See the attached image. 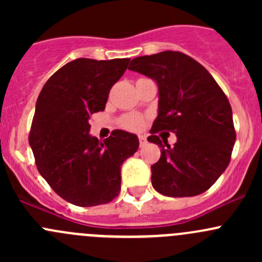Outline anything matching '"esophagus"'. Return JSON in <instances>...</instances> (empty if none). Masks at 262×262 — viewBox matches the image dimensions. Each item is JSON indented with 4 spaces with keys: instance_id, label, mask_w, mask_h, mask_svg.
I'll list each match as a JSON object with an SVG mask.
<instances>
[{
    "instance_id": "esophagus-1",
    "label": "esophagus",
    "mask_w": 262,
    "mask_h": 262,
    "mask_svg": "<svg viewBox=\"0 0 262 262\" xmlns=\"http://www.w3.org/2000/svg\"><path fill=\"white\" fill-rule=\"evenodd\" d=\"M147 144V139H146V137H143V136H141L139 137V146L141 147H144Z\"/></svg>"
}]
</instances>
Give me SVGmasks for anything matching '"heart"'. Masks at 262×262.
Returning <instances> with one entry per match:
<instances>
[{"label":"heart","instance_id":"b5f03b06","mask_svg":"<svg viewBox=\"0 0 262 262\" xmlns=\"http://www.w3.org/2000/svg\"><path fill=\"white\" fill-rule=\"evenodd\" d=\"M120 125L123 126L124 129H126V130L137 132V130H141V129L143 128L144 121L139 115L128 114V115H124L123 118L120 119Z\"/></svg>","mask_w":262,"mask_h":262}]
</instances>
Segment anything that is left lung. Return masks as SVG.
<instances>
[{
    "label": "left lung",
    "mask_w": 262,
    "mask_h": 262,
    "mask_svg": "<svg viewBox=\"0 0 262 262\" xmlns=\"http://www.w3.org/2000/svg\"><path fill=\"white\" fill-rule=\"evenodd\" d=\"M129 70L158 84V115L148 142L162 147L150 166L152 185L166 196H195L207 191L224 172L236 142L232 107L209 72L181 52L134 58ZM172 131L178 142L170 146L158 138Z\"/></svg>",
    "instance_id": "8db88e82"
}]
</instances>
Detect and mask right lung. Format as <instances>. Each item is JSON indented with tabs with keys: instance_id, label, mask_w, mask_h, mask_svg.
<instances>
[{
	"instance_id": "obj_1",
	"label": "right lung",
	"mask_w": 262,
	"mask_h": 262,
	"mask_svg": "<svg viewBox=\"0 0 262 262\" xmlns=\"http://www.w3.org/2000/svg\"><path fill=\"white\" fill-rule=\"evenodd\" d=\"M129 58L68 62L46 82L36 100L29 143L40 175L71 204H106L120 191V166L139 147L136 134L114 130L99 142L90 116L105 110Z\"/></svg>"
}]
</instances>
